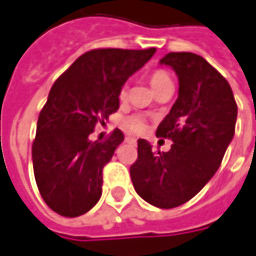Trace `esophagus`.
Masks as SVG:
<instances>
[{
  "instance_id": "34e87169",
  "label": "esophagus",
  "mask_w": 256,
  "mask_h": 256,
  "mask_svg": "<svg viewBox=\"0 0 256 256\" xmlns=\"http://www.w3.org/2000/svg\"><path fill=\"white\" fill-rule=\"evenodd\" d=\"M126 142H136V139L132 138V136H128V138H126Z\"/></svg>"
}]
</instances>
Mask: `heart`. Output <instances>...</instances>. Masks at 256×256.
Instances as JSON below:
<instances>
[{
	"label": "heart",
	"instance_id": "obj_1",
	"mask_svg": "<svg viewBox=\"0 0 256 256\" xmlns=\"http://www.w3.org/2000/svg\"><path fill=\"white\" fill-rule=\"evenodd\" d=\"M168 83H172V80H170V77L168 76V72H163V70H156V72H152V76H150V84H152V87H153V90H156V88H159L162 86H164V84ZM128 86H123L122 87V90H120V100H124L126 97H128ZM123 124L128 128V130H132V132H142L143 128H144V118L139 114H132V116L126 117L124 120H123Z\"/></svg>",
	"mask_w": 256,
	"mask_h": 256
}]
</instances>
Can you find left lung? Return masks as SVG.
Segmentation results:
<instances>
[{
    "mask_svg": "<svg viewBox=\"0 0 256 256\" xmlns=\"http://www.w3.org/2000/svg\"><path fill=\"white\" fill-rule=\"evenodd\" d=\"M160 64L172 67L179 92L156 136L172 139L169 152H153L138 140L130 176L142 199L170 209L192 199L215 174L235 134L238 107L226 78L204 57L169 52Z\"/></svg>",
    "mask_w": 256,
    "mask_h": 256,
    "instance_id": "obj_1",
    "label": "left lung"
}]
</instances>
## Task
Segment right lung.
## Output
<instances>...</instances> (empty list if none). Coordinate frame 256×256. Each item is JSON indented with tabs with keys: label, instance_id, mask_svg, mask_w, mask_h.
Returning a JSON list of instances; mask_svg holds the SVG:
<instances>
[{
	"label": "right lung",
	"instance_id": "add662e5",
	"mask_svg": "<svg viewBox=\"0 0 256 256\" xmlns=\"http://www.w3.org/2000/svg\"><path fill=\"white\" fill-rule=\"evenodd\" d=\"M156 48H97L84 52L56 80L40 112L32 143V168L44 202L58 215L76 218L98 202L103 168L124 140L114 128L104 142L88 136L118 110L128 78Z\"/></svg>",
	"mask_w": 256,
	"mask_h": 256
}]
</instances>
